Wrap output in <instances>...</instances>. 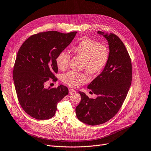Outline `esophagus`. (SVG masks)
<instances>
[{"instance_id":"esophagus-1","label":"esophagus","mask_w":151,"mask_h":151,"mask_svg":"<svg viewBox=\"0 0 151 151\" xmlns=\"http://www.w3.org/2000/svg\"><path fill=\"white\" fill-rule=\"evenodd\" d=\"M68 92H69L70 94H73V93H76V91L75 90H73V89H70L69 90H68Z\"/></svg>"}]
</instances>
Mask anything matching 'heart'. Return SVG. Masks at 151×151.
I'll return each mask as SVG.
<instances>
[{
  "mask_svg": "<svg viewBox=\"0 0 151 151\" xmlns=\"http://www.w3.org/2000/svg\"><path fill=\"white\" fill-rule=\"evenodd\" d=\"M71 50L76 56L83 59V67L91 75H96L102 71L109 56V50L107 46L87 38L81 39L76 45L72 46ZM70 60V55L62 51L58 54L55 61L60 70H65L69 65ZM87 80L88 78L84 74L74 71L68 72L63 76L64 83L73 87L86 83Z\"/></svg>",
  "mask_w": 151,
  "mask_h": 151,
  "instance_id": "1",
  "label": "heart"
}]
</instances>
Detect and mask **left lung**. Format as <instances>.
I'll return each mask as SVG.
<instances>
[{"mask_svg": "<svg viewBox=\"0 0 151 151\" xmlns=\"http://www.w3.org/2000/svg\"><path fill=\"white\" fill-rule=\"evenodd\" d=\"M98 33L107 40L109 49L104 69L87 87L98 97L90 99L79 91L81 100L76 107L78 119L93 126L102 124L117 113L131 86L132 72L131 58L121 40L113 33Z\"/></svg>", "mask_w": 151, "mask_h": 151, "instance_id": "8db88e82", "label": "left lung"}]
</instances>
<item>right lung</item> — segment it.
Instances as JSON below:
<instances>
[{"mask_svg": "<svg viewBox=\"0 0 151 151\" xmlns=\"http://www.w3.org/2000/svg\"><path fill=\"white\" fill-rule=\"evenodd\" d=\"M77 32H39L29 37L19 49L13 70V80L23 110L38 120L54 116L57 104L68 94L67 87L46 88L45 83L58 72L56 58L69 45Z\"/></svg>", "mask_w": 151, "mask_h": 151, "instance_id": "right-lung-1", "label": "right lung"}]
</instances>
